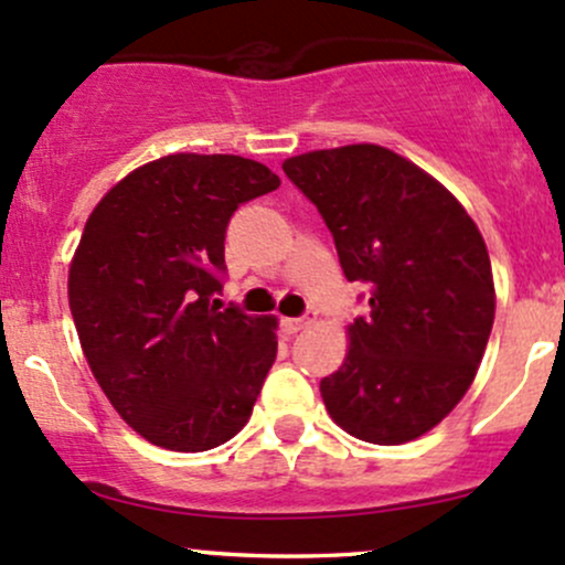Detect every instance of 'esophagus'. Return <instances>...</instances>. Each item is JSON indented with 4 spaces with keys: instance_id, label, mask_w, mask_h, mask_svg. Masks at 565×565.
<instances>
[{
    "instance_id": "34e87169",
    "label": "esophagus",
    "mask_w": 565,
    "mask_h": 565,
    "mask_svg": "<svg viewBox=\"0 0 565 565\" xmlns=\"http://www.w3.org/2000/svg\"><path fill=\"white\" fill-rule=\"evenodd\" d=\"M315 322V317H298V319H284V328L289 330V333H300V330H306L309 324Z\"/></svg>"
}]
</instances>
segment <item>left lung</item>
<instances>
[{
	"instance_id": "left-lung-1",
	"label": "left lung",
	"mask_w": 565,
	"mask_h": 565,
	"mask_svg": "<svg viewBox=\"0 0 565 565\" xmlns=\"http://www.w3.org/2000/svg\"><path fill=\"white\" fill-rule=\"evenodd\" d=\"M317 204L341 270L366 281L369 315L319 393L358 440L402 446L435 429L472 385L494 322L489 250L443 182L380 145L284 161Z\"/></svg>"
}]
</instances>
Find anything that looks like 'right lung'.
I'll list each match as a JSON object with an SVG mask.
<instances>
[{
  "label": "right lung",
  "mask_w": 565,
  "mask_h": 565,
  "mask_svg": "<svg viewBox=\"0 0 565 565\" xmlns=\"http://www.w3.org/2000/svg\"><path fill=\"white\" fill-rule=\"evenodd\" d=\"M281 185L241 156L177 152L95 204L67 270L84 358L119 418L152 446L210 451L248 424L276 361V317L224 309L232 213Z\"/></svg>",
  "instance_id": "1"
}]
</instances>
